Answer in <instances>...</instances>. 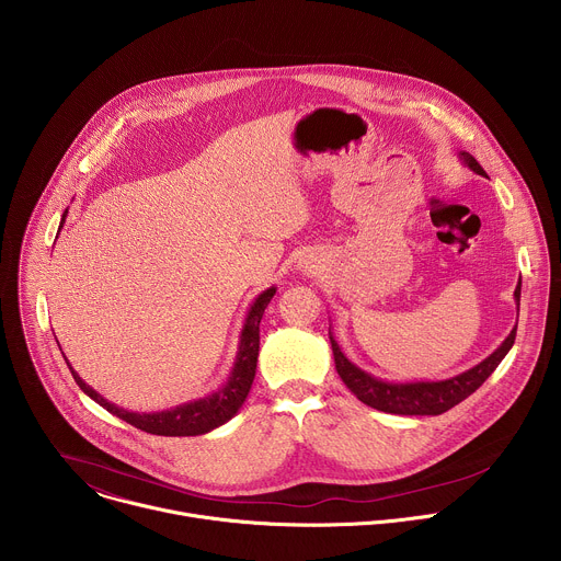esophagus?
Segmentation results:
<instances>
[{
    "instance_id": "esophagus-1",
    "label": "esophagus",
    "mask_w": 561,
    "mask_h": 561,
    "mask_svg": "<svg viewBox=\"0 0 561 561\" xmlns=\"http://www.w3.org/2000/svg\"><path fill=\"white\" fill-rule=\"evenodd\" d=\"M306 271H314V264H308V266H306Z\"/></svg>"
}]
</instances>
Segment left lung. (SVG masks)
Instances as JSON below:
<instances>
[{
  "label": "left lung",
  "instance_id": "left-lung-1",
  "mask_svg": "<svg viewBox=\"0 0 561 561\" xmlns=\"http://www.w3.org/2000/svg\"><path fill=\"white\" fill-rule=\"evenodd\" d=\"M459 159H461V164L468 167L472 173L486 178V171L479 167V162L470 152L459 150ZM519 295H522V282L515 288L517 312H519ZM515 331H517V327L511 331V335L502 342V346L493 355H489L484 362H479L477 366L468 368L461 375H455L450 379H439V381H407V383L386 381V379H379V377L362 370L342 353L331 329H329V337H331V346H333L335 368H337L342 381L348 386V390L359 399V402H364L370 409L392 413V415H442V413L450 411L453 407H457L459 402H463L468 394H472L493 375V370L500 366V362L513 348Z\"/></svg>",
  "mask_w": 561,
  "mask_h": 561
}]
</instances>
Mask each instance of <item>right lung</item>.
Wrapping results in <instances>:
<instances>
[{"mask_svg":"<svg viewBox=\"0 0 561 561\" xmlns=\"http://www.w3.org/2000/svg\"><path fill=\"white\" fill-rule=\"evenodd\" d=\"M66 213L61 215V226L66 221ZM275 286L262 290L255 301L251 304L244 327H242V335H239V346H237V355L230 368L228 379L210 394L193 399V402L180 404L175 409L169 411H159V413H133L126 409H119L117 404L108 402L98 390H93L82 377H79L70 362L66 359L77 386L82 388L91 399L106 409L108 413H113L115 417L128 422L130 426L146 431L150 435H164V437H191V435H204L215 431L217 426L226 424L228 420H232L237 415V411L242 409V404L247 402L249 390L253 386L255 379V370H257V355H260V322L262 314L266 310V306L271 304L273 295H275Z\"/></svg>","mask_w":561,"mask_h":561,"instance_id":"obj_1","label":"right lung"}]
</instances>
